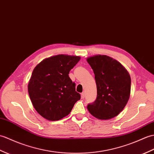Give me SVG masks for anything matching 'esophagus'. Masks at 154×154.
I'll return each instance as SVG.
<instances>
[{"label":"esophagus","instance_id":"obj_1","mask_svg":"<svg viewBox=\"0 0 154 154\" xmlns=\"http://www.w3.org/2000/svg\"><path fill=\"white\" fill-rule=\"evenodd\" d=\"M85 97V92H82V93H81V98H84Z\"/></svg>","mask_w":154,"mask_h":154}]
</instances>
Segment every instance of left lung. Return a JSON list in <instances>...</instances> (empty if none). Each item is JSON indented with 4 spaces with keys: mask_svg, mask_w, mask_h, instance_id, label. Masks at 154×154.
<instances>
[{
    "mask_svg": "<svg viewBox=\"0 0 154 154\" xmlns=\"http://www.w3.org/2000/svg\"><path fill=\"white\" fill-rule=\"evenodd\" d=\"M87 61L93 69L97 88V98L87 109L97 119H112L122 112L129 99L130 75L122 64L108 56L95 55Z\"/></svg>",
    "mask_w": 154,
    "mask_h": 154,
    "instance_id": "obj_1",
    "label": "left lung"
}]
</instances>
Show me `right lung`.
Instances as JSON below:
<instances>
[{
  "instance_id": "right-lung-1",
  "label": "right lung",
  "mask_w": 154,
  "mask_h": 154,
  "mask_svg": "<svg viewBox=\"0 0 154 154\" xmlns=\"http://www.w3.org/2000/svg\"><path fill=\"white\" fill-rule=\"evenodd\" d=\"M81 57L58 54L45 58L35 67L28 83V92L34 108L49 121L67 116L81 95L69 77Z\"/></svg>"
}]
</instances>
